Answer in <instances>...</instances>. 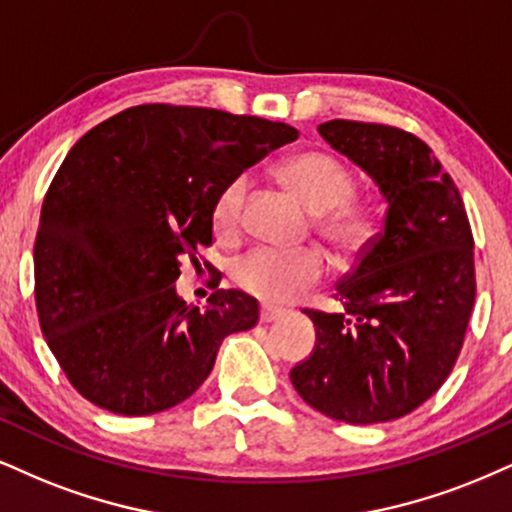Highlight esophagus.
I'll return each mask as SVG.
<instances>
[{
    "mask_svg": "<svg viewBox=\"0 0 512 512\" xmlns=\"http://www.w3.org/2000/svg\"><path fill=\"white\" fill-rule=\"evenodd\" d=\"M280 315H282V308H275L268 304L261 306V323H273V320L280 318Z\"/></svg>",
    "mask_w": 512,
    "mask_h": 512,
    "instance_id": "1",
    "label": "esophagus"
}]
</instances>
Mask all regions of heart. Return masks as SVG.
<instances>
[{
	"label": "heart",
	"mask_w": 512,
	"mask_h": 512,
	"mask_svg": "<svg viewBox=\"0 0 512 512\" xmlns=\"http://www.w3.org/2000/svg\"><path fill=\"white\" fill-rule=\"evenodd\" d=\"M280 180L292 189L308 211L315 213L318 235L342 254L351 256L372 242L377 218L368 206L351 201L353 175L334 156L323 151H301L289 156L277 170ZM244 175L225 182L211 208L213 230L220 239H232L242 227L246 201ZM323 256L315 249L277 251L258 246L232 263V282L244 292L268 301L287 304L313 287L323 275Z\"/></svg>",
	"instance_id": "b5f03b06"
}]
</instances>
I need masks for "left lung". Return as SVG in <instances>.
<instances>
[{
	"label": "left lung",
	"mask_w": 512,
	"mask_h": 512,
	"mask_svg": "<svg viewBox=\"0 0 512 512\" xmlns=\"http://www.w3.org/2000/svg\"><path fill=\"white\" fill-rule=\"evenodd\" d=\"M318 132L380 187L387 216L337 285L346 311H306L315 349L289 377L327 418L389 422L430 399L463 349L477 287L468 213L451 175L410 132L342 118Z\"/></svg>",
	"instance_id": "1"
}]
</instances>
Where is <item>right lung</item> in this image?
I'll list each match as a JSON object with an SVG mask.
<instances>
[{"label":"right lung","instance_id":"right-lung-1","mask_svg":"<svg viewBox=\"0 0 512 512\" xmlns=\"http://www.w3.org/2000/svg\"><path fill=\"white\" fill-rule=\"evenodd\" d=\"M287 123L199 106L144 104L82 135L44 197L35 304L75 389L118 415H151L197 391L227 334L258 323V301L216 289L178 296L180 258L211 246L225 182L294 142Z\"/></svg>","mask_w":512,"mask_h":512}]
</instances>
